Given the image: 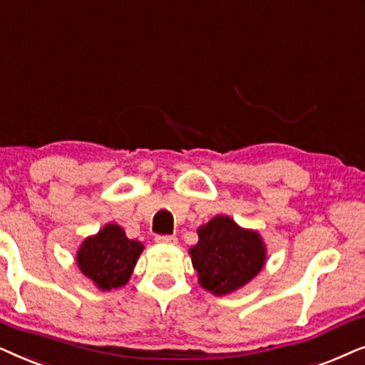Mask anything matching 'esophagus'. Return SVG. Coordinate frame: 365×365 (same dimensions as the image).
<instances>
[{
	"label": "esophagus",
	"mask_w": 365,
	"mask_h": 365,
	"mask_svg": "<svg viewBox=\"0 0 365 365\" xmlns=\"http://www.w3.org/2000/svg\"><path fill=\"white\" fill-rule=\"evenodd\" d=\"M155 242L160 245H177V237L173 235H158Z\"/></svg>",
	"instance_id": "1"
}]
</instances>
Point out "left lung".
Listing matches in <instances>:
<instances>
[{"label":"left lung","instance_id":"8db88e82","mask_svg":"<svg viewBox=\"0 0 365 365\" xmlns=\"http://www.w3.org/2000/svg\"><path fill=\"white\" fill-rule=\"evenodd\" d=\"M197 233L198 242L188 254L198 285L217 297L245 287L264 269L267 247L254 228L240 227L228 215H215Z\"/></svg>","mask_w":365,"mask_h":365}]
</instances>
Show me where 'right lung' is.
<instances>
[{
	"label": "right lung",
	"instance_id": "right-lung-1",
	"mask_svg": "<svg viewBox=\"0 0 365 365\" xmlns=\"http://www.w3.org/2000/svg\"><path fill=\"white\" fill-rule=\"evenodd\" d=\"M143 244L126 237L116 223H106L95 235H88L76 250V265L101 292L128 284Z\"/></svg>",
	"mask_w": 365,
	"mask_h": 365
}]
</instances>
